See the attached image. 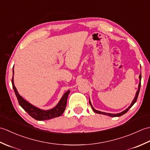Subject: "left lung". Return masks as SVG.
Here are the masks:
<instances>
[{"label":"left lung","instance_id":"8db88e82","mask_svg":"<svg viewBox=\"0 0 150 150\" xmlns=\"http://www.w3.org/2000/svg\"><path fill=\"white\" fill-rule=\"evenodd\" d=\"M139 79H140V82H139V89H138L137 91L136 95H135V98H134V99H133V102H132V104H131V105H130V106L128 107V108H127L126 110H125L124 111H123L122 112L119 113H117V114H111V113H104V112H101V111H98V110H95L94 108H93V106H92V105H91V102H90V100H89V102H90V105H91V108H92V109H93V110L94 111V112L97 113H99V114L106 115H108V116H110V117H120V116H121V115H122L125 114V113L127 112V111H128L129 110V108L132 107L133 105L134 104L136 103L137 100L138 95H139V91H140V88H141V74H140V75H139Z\"/></svg>","mask_w":150,"mask_h":150}]
</instances>
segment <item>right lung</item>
I'll list each match as a JSON object with an SVG mask.
<instances>
[{
	"mask_svg": "<svg viewBox=\"0 0 150 150\" xmlns=\"http://www.w3.org/2000/svg\"><path fill=\"white\" fill-rule=\"evenodd\" d=\"M13 73L14 69H13ZM11 82L13 88L14 90L16 97L17 98L19 105H20V106L23 108V109L26 111L31 117H33V119L35 120H46L53 119V118L60 116L64 113V111L66 106L67 99H68V95L70 92L69 90L66 91V93L64 94L62 97L61 98V99L59 101V103L55 108H53L52 110L45 111L40 110L39 108L35 107L33 105H31L29 103H28L26 100H24V98L18 94L17 89H16L14 85L13 75Z\"/></svg>",
	"mask_w": 150,
	"mask_h": 150,
	"instance_id": "add662e5",
	"label": "right lung"
}]
</instances>
